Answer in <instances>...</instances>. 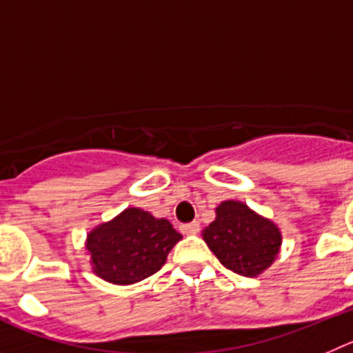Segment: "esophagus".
Masks as SVG:
<instances>
[{
	"mask_svg": "<svg viewBox=\"0 0 353 353\" xmlns=\"http://www.w3.org/2000/svg\"><path fill=\"white\" fill-rule=\"evenodd\" d=\"M181 230H183V234H186V236H193V234H196V232L200 230V223L199 221H192V223L188 225H183Z\"/></svg>",
	"mask_w": 353,
	"mask_h": 353,
	"instance_id": "1",
	"label": "esophagus"
}]
</instances>
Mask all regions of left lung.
I'll return each mask as SVG.
<instances>
[{"label":"left lung","instance_id":"obj_1","mask_svg":"<svg viewBox=\"0 0 353 353\" xmlns=\"http://www.w3.org/2000/svg\"><path fill=\"white\" fill-rule=\"evenodd\" d=\"M202 239L225 268L256 278L272 265L281 248V230L272 220L241 200H223L214 221L202 230Z\"/></svg>","mask_w":353,"mask_h":353}]
</instances>
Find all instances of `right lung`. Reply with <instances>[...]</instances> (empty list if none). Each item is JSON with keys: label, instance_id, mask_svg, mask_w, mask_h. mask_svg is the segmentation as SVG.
I'll return each mask as SVG.
<instances>
[{"label": "right lung", "instance_id": "right-lung-1", "mask_svg": "<svg viewBox=\"0 0 353 353\" xmlns=\"http://www.w3.org/2000/svg\"><path fill=\"white\" fill-rule=\"evenodd\" d=\"M181 239L169 220L126 208L88 234L85 252L98 278L112 285H132L160 271Z\"/></svg>", "mask_w": 353, "mask_h": 353}]
</instances>
